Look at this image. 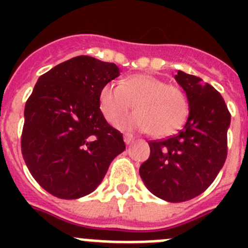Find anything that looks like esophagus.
Wrapping results in <instances>:
<instances>
[{
  "label": "esophagus",
  "mask_w": 248,
  "mask_h": 248,
  "mask_svg": "<svg viewBox=\"0 0 248 248\" xmlns=\"http://www.w3.org/2000/svg\"><path fill=\"white\" fill-rule=\"evenodd\" d=\"M124 141H125L126 145H130L134 141V137L131 134H124Z\"/></svg>",
  "instance_id": "obj_1"
}]
</instances>
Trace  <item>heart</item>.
Returning <instances> with one entry per match:
<instances>
[{"label":"heart","instance_id":"obj_1","mask_svg":"<svg viewBox=\"0 0 248 248\" xmlns=\"http://www.w3.org/2000/svg\"><path fill=\"white\" fill-rule=\"evenodd\" d=\"M133 104L134 113L118 123L123 130L151 133L156 138L174 134L189 114L185 92L151 74H135L120 84L107 83L99 93V107L110 124L122 119Z\"/></svg>","mask_w":248,"mask_h":248}]
</instances>
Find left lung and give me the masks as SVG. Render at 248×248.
<instances>
[{"label":"left lung","mask_w":248,"mask_h":248,"mask_svg":"<svg viewBox=\"0 0 248 248\" xmlns=\"http://www.w3.org/2000/svg\"><path fill=\"white\" fill-rule=\"evenodd\" d=\"M175 79L189 100V117L176 135L149 143L150 156L139 174L153 195L168 202H184L202 194L222 169L231 115L209 83L181 71Z\"/></svg>","instance_id":"1"}]
</instances>
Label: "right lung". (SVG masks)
<instances>
[{
    "label": "right lung",
    "instance_id": "1",
    "mask_svg": "<svg viewBox=\"0 0 248 248\" xmlns=\"http://www.w3.org/2000/svg\"><path fill=\"white\" fill-rule=\"evenodd\" d=\"M119 76L114 63L79 56L37 80L25 107L22 155L34 180L56 198L93 192L125 150L99 107L102 88Z\"/></svg>",
    "mask_w": 248,
    "mask_h": 248
}]
</instances>
